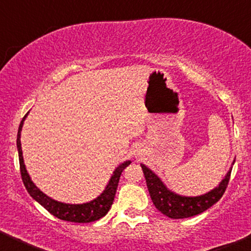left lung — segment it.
Listing matches in <instances>:
<instances>
[{"label": "left lung", "instance_id": "obj_1", "mask_svg": "<svg viewBox=\"0 0 251 251\" xmlns=\"http://www.w3.org/2000/svg\"><path fill=\"white\" fill-rule=\"evenodd\" d=\"M147 186L153 205L164 215L171 219H184L198 215L221 199L230 179L231 168L218 187L200 197H181L169 191L154 173L142 164Z\"/></svg>", "mask_w": 251, "mask_h": 251}]
</instances>
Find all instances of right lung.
Listing matches in <instances>:
<instances>
[{
	"mask_svg": "<svg viewBox=\"0 0 251 251\" xmlns=\"http://www.w3.org/2000/svg\"><path fill=\"white\" fill-rule=\"evenodd\" d=\"M27 114L21 121L20 128H18L17 134V149H18V158H20V169L22 180H23L24 186L26 191L29 192L31 197L35 199L37 202H39L48 212H50L52 215L55 218L60 219L64 221L70 222H78V224H87V222L97 221L99 219L103 218L107 214L108 211L110 209L111 205L114 202V198H115L117 185H119L120 177L122 175L123 170L130 164V162H125L114 171V175L111 176L109 184L107 185L106 190L100 197L97 199L91 201V202L82 203V205H70V203L58 202L48 196H45L43 192H40L36 185L31 181V179L27 175L25 165L23 162V156H22V148H21V130L23 126V122L25 120Z\"/></svg>",
	"mask_w": 251,
	"mask_h": 251,
	"instance_id": "1",
	"label": "right lung"
}]
</instances>
